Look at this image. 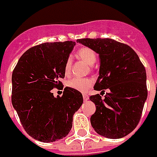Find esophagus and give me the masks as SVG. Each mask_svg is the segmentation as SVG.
Masks as SVG:
<instances>
[{
  "label": "esophagus",
  "instance_id": "obj_1",
  "mask_svg": "<svg viewBox=\"0 0 157 157\" xmlns=\"http://www.w3.org/2000/svg\"><path fill=\"white\" fill-rule=\"evenodd\" d=\"M83 99H84L85 101H86V100H89V96H88L86 94H83Z\"/></svg>",
  "mask_w": 157,
  "mask_h": 157
}]
</instances>
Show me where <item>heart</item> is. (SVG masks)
<instances>
[{
    "mask_svg": "<svg viewBox=\"0 0 157 157\" xmlns=\"http://www.w3.org/2000/svg\"><path fill=\"white\" fill-rule=\"evenodd\" d=\"M77 57L83 60L84 62H86L87 64L91 65L95 63L97 55L91 48L83 47L77 52ZM71 59H68L64 65V73L66 76H68L71 73ZM93 84H94V79L90 78H73L67 81L66 86L80 93H85L93 86Z\"/></svg>",
    "mask_w": 157,
    "mask_h": 157,
    "instance_id": "1",
    "label": "heart"
}]
</instances>
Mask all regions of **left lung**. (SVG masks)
<instances>
[{"instance_id": "8db88e82", "label": "left lung", "mask_w": 157, "mask_h": 157, "mask_svg": "<svg viewBox=\"0 0 157 157\" xmlns=\"http://www.w3.org/2000/svg\"><path fill=\"white\" fill-rule=\"evenodd\" d=\"M77 42L99 54L100 75L94 90L109 91L104 99L100 94L90 97L96 105L90 119L93 128L110 139L128 136L139 123L148 97L143 64L131 47L115 40L83 38Z\"/></svg>"}]
</instances>
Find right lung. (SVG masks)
<instances>
[{
	"label": "right lung",
	"mask_w": 157,
	"mask_h": 157,
	"mask_svg": "<svg viewBox=\"0 0 157 157\" xmlns=\"http://www.w3.org/2000/svg\"><path fill=\"white\" fill-rule=\"evenodd\" d=\"M75 42L44 43L25 52L12 73V105L29 136L43 142H56L69 134L72 117L83 104L78 91L63 86L64 65ZM63 87V86H62Z\"/></svg>",
	"instance_id": "obj_1"
}]
</instances>
